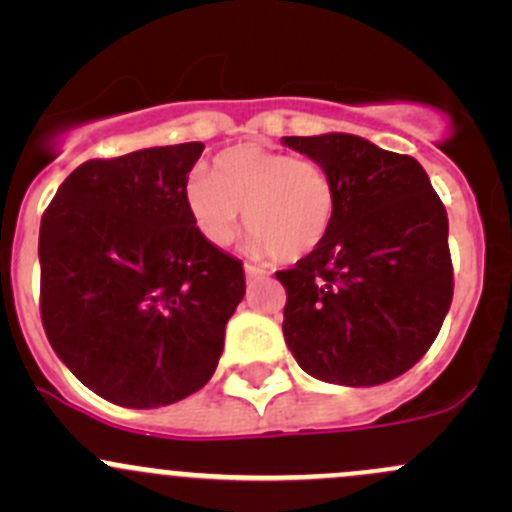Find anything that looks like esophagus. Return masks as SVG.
Masks as SVG:
<instances>
[{
  "label": "esophagus",
  "mask_w": 512,
  "mask_h": 512,
  "mask_svg": "<svg viewBox=\"0 0 512 512\" xmlns=\"http://www.w3.org/2000/svg\"><path fill=\"white\" fill-rule=\"evenodd\" d=\"M245 275H247V280H255V277H265L267 270H262V267H257V265H245Z\"/></svg>",
  "instance_id": "1"
}]
</instances>
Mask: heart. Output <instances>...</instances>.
Segmentation results:
<instances>
[{
	"label": "heart",
	"instance_id": "1",
	"mask_svg": "<svg viewBox=\"0 0 512 512\" xmlns=\"http://www.w3.org/2000/svg\"><path fill=\"white\" fill-rule=\"evenodd\" d=\"M185 200L200 235L218 247L237 235L245 208L252 250L280 262L317 252L337 215V190L324 165L252 143L220 153L213 175L195 170Z\"/></svg>",
	"mask_w": 512,
	"mask_h": 512
}]
</instances>
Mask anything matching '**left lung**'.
Masks as SVG:
<instances>
[{
  "mask_svg": "<svg viewBox=\"0 0 512 512\" xmlns=\"http://www.w3.org/2000/svg\"><path fill=\"white\" fill-rule=\"evenodd\" d=\"M332 175L327 240L292 270L285 342L314 379L376 386L428 352L453 299L448 215L416 158L352 133L285 136Z\"/></svg>",
  "mask_w": 512,
  "mask_h": 512,
  "instance_id": "left-lung-1",
  "label": "left lung"
}]
</instances>
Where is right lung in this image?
<instances>
[{"label": "right lung", "mask_w": 512, "mask_h": 512, "mask_svg": "<svg viewBox=\"0 0 512 512\" xmlns=\"http://www.w3.org/2000/svg\"><path fill=\"white\" fill-rule=\"evenodd\" d=\"M203 148L86 160L41 218L44 332L111 404L158 409L203 389L245 297L242 262L200 235L185 200Z\"/></svg>", "instance_id": "right-lung-1"}]
</instances>
